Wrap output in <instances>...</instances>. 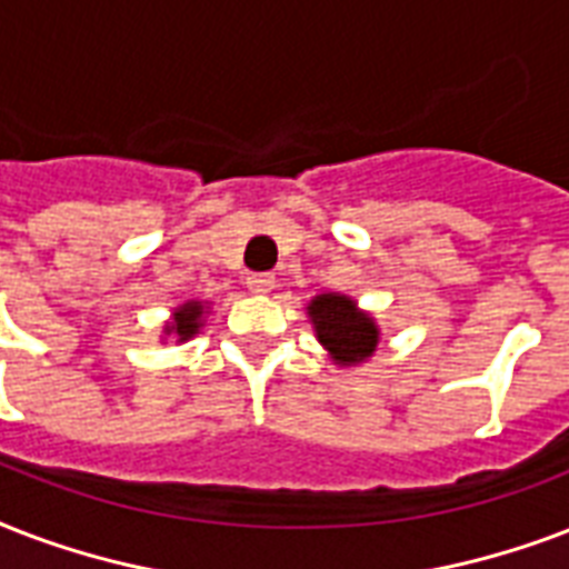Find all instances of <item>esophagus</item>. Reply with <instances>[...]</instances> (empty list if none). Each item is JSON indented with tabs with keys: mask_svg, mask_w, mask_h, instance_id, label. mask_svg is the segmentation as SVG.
<instances>
[{
	"mask_svg": "<svg viewBox=\"0 0 569 569\" xmlns=\"http://www.w3.org/2000/svg\"><path fill=\"white\" fill-rule=\"evenodd\" d=\"M246 288L252 293H270L276 288V276L272 272H252V276H246Z\"/></svg>",
	"mask_w": 569,
	"mask_h": 569,
	"instance_id": "1",
	"label": "esophagus"
}]
</instances>
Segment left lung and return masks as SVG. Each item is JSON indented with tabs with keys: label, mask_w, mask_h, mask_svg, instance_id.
I'll use <instances>...</instances> for the list:
<instances>
[{
	"label": "left lung",
	"mask_w": 569,
	"mask_h": 569,
	"mask_svg": "<svg viewBox=\"0 0 569 569\" xmlns=\"http://www.w3.org/2000/svg\"><path fill=\"white\" fill-rule=\"evenodd\" d=\"M317 338L338 365H356L377 350V326L368 315L356 311L353 299L323 293L308 306Z\"/></svg>",
	"instance_id": "1"
}]
</instances>
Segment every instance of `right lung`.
<instances>
[{"mask_svg": "<svg viewBox=\"0 0 569 569\" xmlns=\"http://www.w3.org/2000/svg\"><path fill=\"white\" fill-rule=\"evenodd\" d=\"M201 315H204V311H201L198 302H187V306L174 315V323L166 326V332H174L180 341H189V338L198 332V326H201Z\"/></svg>", "mask_w": 569, "mask_h": 569, "instance_id": "obj_1", "label": "right lung"}]
</instances>
